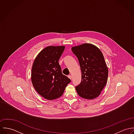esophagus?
Returning <instances> with one entry per match:
<instances>
[{
	"mask_svg": "<svg viewBox=\"0 0 134 134\" xmlns=\"http://www.w3.org/2000/svg\"><path fill=\"white\" fill-rule=\"evenodd\" d=\"M68 77L70 79H72V76L71 75H68Z\"/></svg>",
	"mask_w": 134,
	"mask_h": 134,
	"instance_id": "34e87169",
	"label": "esophagus"
}]
</instances>
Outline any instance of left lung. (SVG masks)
<instances>
[{"label": "left lung", "instance_id": "1", "mask_svg": "<svg viewBox=\"0 0 134 134\" xmlns=\"http://www.w3.org/2000/svg\"><path fill=\"white\" fill-rule=\"evenodd\" d=\"M78 59L81 81L75 87L78 94L88 99L99 96L107 81L108 70L102 52L96 46L85 43L71 48Z\"/></svg>", "mask_w": 134, "mask_h": 134}]
</instances>
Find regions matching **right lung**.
<instances>
[{
  "label": "right lung",
  "mask_w": 134,
  "mask_h": 134,
  "mask_svg": "<svg viewBox=\"0 0 134 134\" xmlns=\"http://www.w3.org/2000/svg\"><path fill=\"white\" fill-rule=\"evenodd\" d=\"M64 46H49L42 50L34 62L31 81L36 91L43 97L53 100L63 94L71 79L62 74L59 60Z\"/></svg>",
  "instance_id": "1"
}]
</instances>
